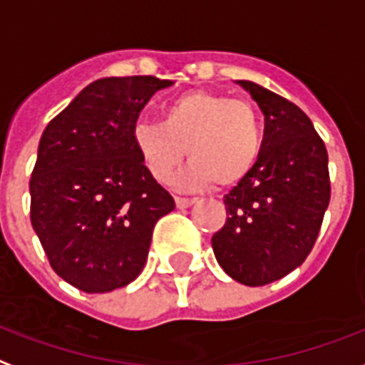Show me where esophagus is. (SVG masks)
<instances>
[{"label":"esophagus","mask_w":365,"mask_h":365,"mask_svg":"<svg viewBox=\"0 0 365 365\" xmlns=\"http://www.w3.org/2000/svg\"><path fill=\"white\" fill-rule=\"evenodd\" d=\"M175 203H177V207L179 209H186V207H190V205H194L196 200H192V197H177Z\"/></svg>","instance_id":"obj_1"}]
</instances>
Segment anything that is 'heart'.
I'll return each instance as SVG.
<instances>
[{
  "label": "heart",
  "mask_w": 365,
  "mask_h": 365,
  "mask_svg": "<svg viewBox=\"0 0 365 365\" xmlns=\"http://www.w3.org/2000/svg\"><path fill=\"white\" fill-rule=\"evenodd\" d=\"M133 148L160 182L171 179L186 156L192 163L175 179L179 188H234L261 156L262 133L253 104L222 93L194 89L171 98L162 121H138Z\"/></svg>",
  "instance_id": "b5f03b06"
}]
</instances>
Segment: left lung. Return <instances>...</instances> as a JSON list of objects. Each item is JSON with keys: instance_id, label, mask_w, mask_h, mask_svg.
<instances>
[{"instance_id": "8db88e82", "label": "left lung", "mask_w": 365, "mask_h": 365, "mask_svg": "<svg viewBox=\"0 0 365 365\" xmlns=\"http://www.w3.org/2000/svg\"><path fill=\"white\" fill-rule=\"evenodd\" d=\"M236 83L264 114V138L253 171L225 196L227 222L211 245L230 278L255 287L303 264L331 188L326 144L309 115L259 83Z\"/></svg>"}]
</instances>
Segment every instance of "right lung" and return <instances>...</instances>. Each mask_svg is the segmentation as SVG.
I'll list each match as a JSON object with an SVG mask.
<instances>
[{"label":"right lung","mask_w":365,"mask_h":365,"mask_svg":"<svg viewBox=\"0 0 365 365\" xmlns=\"http://www.w3.org/2000/svg\"><path fill=\"white\" fill-rule=\"evenodd\" d=\"M173 83L154 76L89 83L49 121L30 179V221L51 267L86 293L131 284L175 200L131 143L144 104Z\"/></svg>","instance_id":"obj_1"}]
</instances>
